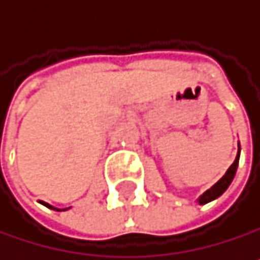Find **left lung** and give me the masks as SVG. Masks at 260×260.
<instances>
[{"label":"left lung","instance_id":"obj_1","mask_svg":"<svg viewBox=\"0 0 260 260\" xmlns=\"http://www.w3.org/2000/svg\"><path fill=\"white\" fill-rule=\"evenodd\" d=\"M239 158H240V144H239V150H237V155H236V159H234V162L230 166V169L226 171V174L220 178L211 189H208L206 192H203L202 196L199 197V205H206V203H209V202H212V200H215V199H218L222 193L228 189V186L231 184V181H233V178H234V175H236V171H237V166H239Z\"/></svg>","mask_w":260,"mask_h":260}]
</instances>
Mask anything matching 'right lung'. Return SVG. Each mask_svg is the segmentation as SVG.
Segmentation results:
<instances>
[{"instance_id":"obj_1","label":"right lung","mask_w":260,"mask_h":260,"mask_svg":"<svg viewBox=\"0 0 260 260\" xmlns=\"http://www.w3.org/2000/svg\"><path fill=\"white\" fill-rule=\"evenodd\" d=\"M40 203H43L46 208H51V209H55V211H67V209H70V208H64V209H58V208H54V206H51L49 203H45V202H40Z\"/></svg>"}]
</instances>
